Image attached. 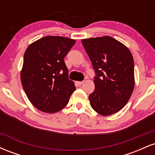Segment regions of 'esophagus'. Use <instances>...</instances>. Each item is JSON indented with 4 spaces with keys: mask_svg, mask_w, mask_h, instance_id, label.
Instances as JSON below:
<instances>
[{
    "mask_svg": "<svg viewBox=\"0 0 155 155\" xmlns=\"http://www.w3.org/2000/svg\"><path fill=\"white\" fill-rule=\"evenodd\" d=\"M83 83H84V81H78V82H77V84L79 85V86H81V85Z\"/></svg>",
    "mask_w": 155,
    "mask_h": 155,
    "instance_id": "obj_1",
    "label": "esophagus"
}]
</instances>
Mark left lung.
Masks as SVG:
<instances>
[{"mask_svg": "<svg viewBox=\"0 0 155 155\" xmlns=\"http://www.w3.org/2000/svg\"><path fill=\"white\" fill-rule=\"evenodd\" d=\"M95 72V90L89 95L97 113L108 116L128 102L135 85L134 61L127 47L111 36L81 40Z\"/></svg>", "mask_w": 155, "mask_h": 155, "instance_id": "8db88e82", "label": "left lung"}]
</instances>
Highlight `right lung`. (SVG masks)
<instances>
[{
    "instance_id": "obj_1",
    "label": "right lung",
    "mask_w": 155,
    "mask_h": 155,
    "mask_svg": "<svg viewBox=\"0 0 155 155\" xmlns=\"http://www.w3.org/2000/svg\"><path fill=\"white\" fill-rule=\"evenodd\" d=\"M75 43L74 39L49 35L27 48L21 82L28 98L40 111L49 114L60 111L76 90L64 61Z\"/></svg>"
}]
</instances>
